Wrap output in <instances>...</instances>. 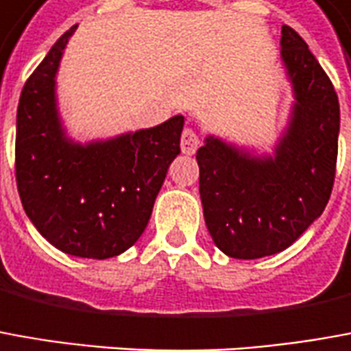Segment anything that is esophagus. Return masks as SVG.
I'll list each match as a JSON object with an SVG mask.
<instances>
[{
    "label": "esophagus",
    "instance_id": "1",
    "mask_svg": "<svg viewBox=\"0 0 351 351\" xmlns=\"http://www.w3.org/2000/svg\"><path fill=\"white\" fill-rule=\"evenodd\" d=\"M199 134L195 133L193 129H190V127H186L182 131V136H180V148H182L184 154H188V156L195 154L197 148H199Z\"/></svg>",
    "mask_w": 351,
    "mask_h": 351
}]
</instances>
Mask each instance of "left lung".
Wrapping results in <instances>:
<instances>
[{
    "instance_id": "8db88e82",
    "label": "left lung",
    "mask_w": 351,
    "mask_h": 351,
    "mask_svg": "<svg viewBox=\"0 0 351 351\" xmlns=\"http://www.w3.org/2000/svg\"><path fill=\"white\" fill-rule=\"evenodd\" d=\"M281 56L296 104L276 158H251L213 136L195 156L205 224L215 245L232 258L285 251L323 213L335 184L337 90L306 41L287 24Z\"/></svg>"
}]
</instances>
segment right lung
Returning <instances> with one entry per match:
<instances>
[{"instance_id": "1", "label": "right lung", "mask_w": 351, "mask_h": 351, "mask_svg": "<svg viewBox=\"0 0 351 351\" xmlns=\"http://www.w3.org/2000/svg\"><path fill=\"white\" fill-rule=\"evenodd\" d=\"M75 28L58 38L24 83L14 175L22 207L49 243L104 261L133 247L144 232L169 165L180 154L184 117L108 142L68 141L56 116L55 73Z\"/></svg>"}]
</instances>
